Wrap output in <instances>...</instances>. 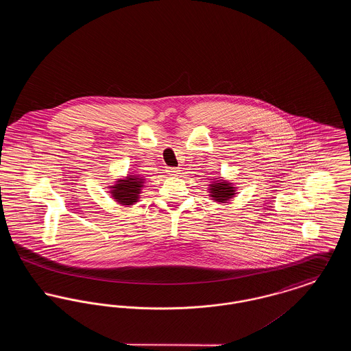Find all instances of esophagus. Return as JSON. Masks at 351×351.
<instances>
[{
    "label": "esophagus",
    "instance_id": "obj_1",
    "mask_svg": "<svg viewBox=\"0 0 351 351\" xmlns=\"http://www.w3.org/2000/svg\"><path fill=\"white\" fill-rule=\"evenodd\" d=\"M179 171H180V169L176 167H169L167 169V172L171 176H178V173H180Z\"/></svg>",
    "mask_w": 351,
    "mask_h": 351
}]
</instances>
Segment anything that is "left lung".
Returning a JSON list of instances; mask_svg holds the SVG:
<instances>
[{"mask_svg": "<svg viewBox=\"0 0 351 351\" xmlns=\"http://www.w3.org/2000/svg\"><path fill=\"white\" fill-rule=\"evenodd\" d=\"M208 191H209V197H212V200L219 204L228 202L237 193L233 183H229L228 180H223L221 178L212 179V183L209 184Z\"/></svg>", "mask_w": 351, "mask_h": 351, "instance_id": "left-lung-1", "label": "left lung"}]
</instances>
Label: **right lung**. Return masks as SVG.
I'll return each instance as SVG.
<instances>
[{"label": "right lung", "instance_id": "add662e5", "mask_svg": "<svg viewBox=\"0 0 351 351\" xmlns=\"http://www.w3.org/2000/svg\"><path fill=\"white\" fill-rule=\"evenodd\" d=\"M145 179L139 175H128L125 179H118L114 185H110V195L118 204L132 206L139 200Z\"/></svg>", "mask_w": 351, "mask_h": 351}]
</instances>
